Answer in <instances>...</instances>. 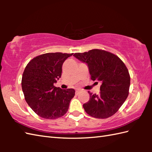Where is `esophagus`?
Wrapping results in <instances>:
<instances>
[{
  "mask_svg": "<svg viewBox=\"0 0 152 152\" xmlns=\"http://www.w3.org/2000/svg\"><path fill=\"white\" fill-rule=\"evenodd\" d=\"M80 91V89H76V95H78V93Z\"/></svg>",
  "mask_w": 152,
  "mask_h": 152,
  "instance_id": "obj_1",
  "label": "esophagus"
}]
</instances>
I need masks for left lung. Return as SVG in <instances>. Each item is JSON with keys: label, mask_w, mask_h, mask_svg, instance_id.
<instances>
[{"label": "left lung", "mask_w": 152, "mask_h": 152, "mask_svg": "<svg viewBox=\"0 0 152 152\" xmlns=\"http://www.w3.org/2000/svg\"><path fill=\"white\" fill-rule=\"evenodd\" d=\"M74 56L88 64L93 81L101 83L99 95L88 91L89 100L83 104L87 114L98 119L115 114L129 91L131 78L124 63L115 54L99 49L75 53Z\"/></svg>", "instance_id": "left-lung-1"}]
</instances>
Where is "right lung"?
Listing matches in <instances>:
<instances>
[{
  "label": "right lung",
  "mask_w": 152,
  "mask_h": 152,
  "mask_svg": "<svg viewBox=\"0 0 152 152\" xmlns=\"http://www.w3.org/2000/svg\"><path fill=\"white\" fill-rule=\"evenodd\" d=\"M73 53H47L34 57L23 73L21 87L31 109L44 119H55L66 114L74 95V89H61L54 83L61 76L62 65Z\"/></svg>",
  "instance_id": "add662e5"
}]
</instances>
